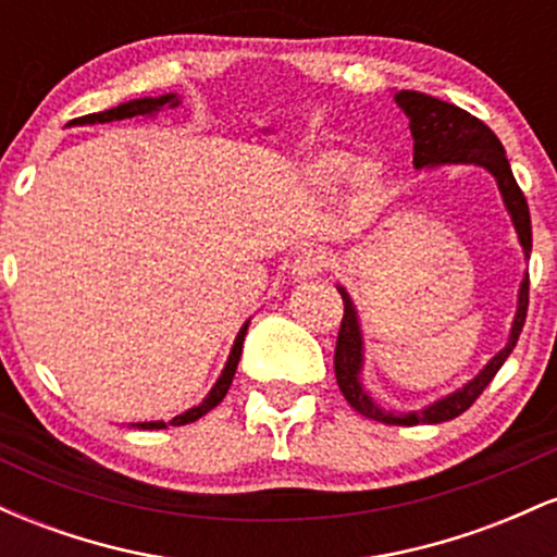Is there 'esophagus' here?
<instances>
[{
	"label": "esophagus",
	"instance_id": "34e87169",
	"mask_svg": "<svg viewBox=\"0 0 557 557\" xmlns=\"http://www.w3.org/2000/svg\"><path fill=\"white\" fill-rule=\"evenodd\" d=\"M324 267H327L324 253L314 251V248H306V251H300L298 257L293 259L290 274H293V280H314L317 274L324 272Z\"/></svg>",
	"mask_w": 557,
	"mask_h": 557
}]
</instances>
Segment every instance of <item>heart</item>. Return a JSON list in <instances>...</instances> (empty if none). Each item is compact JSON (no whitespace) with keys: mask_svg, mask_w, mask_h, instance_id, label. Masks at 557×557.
Masks as SVG:
<instances>
[{"mask_svg":"<svg viewBox=\"0 0 557 557\" xmlns=\"http://www.w3.org/2000/svg\"><path fill=\"white\" fill-rule=\"evenodd\" d=\"M350 170H354V157L341 154V151H327V154L317 157L314 162H311V175H314V181L322 185L343 183ZM359 188L367 198H380L385 194L387 181L380 170L363 168L359 172Z\"/></svg>","mask_w":557,"mask_h":557,"instance_id":"1","label":"heart"}]
</instances>
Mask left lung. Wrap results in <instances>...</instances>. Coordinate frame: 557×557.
Returning <instances> with one entry per match:
<instances>
[{"instance_id":"left-lung-1","label":"left lung","mask_w":557,"mask_h":557,"mask_svg":"<svg viewBox=\"0 0 557 557\" xmlns=\"http://www.w3.org/2000/svg\"><path fill=\"white\" fill-rule=\"evenodd\" d=\"M395 101L408 117V127H411L413 136V168H437V164H476L492 172L500 188L505 209H508L510 220H513L516 233H519V243L523 246V257L529 259L532 253V216H529V203L523 198V190L516 183L513 172H510L508 157H505L503 144L497 140L495 133L490 131L482 120L469 114L461 107L447 104V101L434 99L421 91H398ZM341 290L345 311L341 332H337V345H335V376L337 385L345 400L350 403V408L361 413V417L382 421V424H398V426H413V424H440V421H450L461 417L466 408L474 406V400L484 393V387L490 385L492 376L497 374V369L503 367L505 359L513 354L516 343L527 322V309H529V274L523 277L521 290H519V309H516L513 327H510V337L505 343L500 354H495L490 359L487 367L479 372L474 380L466 382L461 389L450 393L443 400H434L421 411L411 413H395V411H382L376 403L369 398L367 389L361 385V367H363V337H361V324L359 314H356V306L345 293L343 285H337Z\"/></svg>"}]
</instances>
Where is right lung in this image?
I'll use <instances>...</instances> for the list:
<instances>
[{
	"label": "right lung",
	"mask_w": 557,
	"mask_h": 557,
	"mask_svg": "<svg viewBox=\"0 0 557 557\" xmlns=\"http://www.w3.org/2000/svg\"><path fill=\"white\" fill-rule=\"evenodd\" d=\"M181 104V99H177L175 94H164V96H157V99H151V96H144V99H133V101H125V104L120 107H112V110H104V112H96V114H86V117H78L73 120V125H96V123H112V120H133V117H151V114H157L162 107H177ZM246 330H248V322L243 324L238 337H235L233 343V350H230V359L225 363V369H222L220 380H216V385L212 387V393L207 395L198 406L188 408V411L181 413V417H175L170 421L172 426H183V424H190V421L201 419L203 413L212 411L214 406H220L222 398L227 395L230 385H233V376H235V369H238V361H240V350H243V337H246ZM133 426H140V430H168V424L164 421H144V424H133Z\"/></svg>",
	"instance_id": "obj_1"
}]
</instances>
